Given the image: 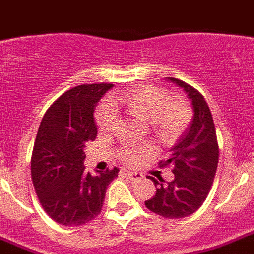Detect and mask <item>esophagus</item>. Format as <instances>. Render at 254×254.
<instances>
[{
    "instance_id": "esophagus-1",
    "label": "esophagus",
    "mask_w": 254,
    "mask_h": 254,
    "mask_svg": "<svg viewBox=\"0 0 254 254\" xmlns=\"http://www.w3.org/2000/svg\"><path fill=\"white\" fill-rule=\"evenodd\" d=\"M126 177H128L129 180H141L142 175L137 172H131V171H125Z\"/></svg>"
}]
</instances>
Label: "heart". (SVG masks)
<instances>
[{"label": "heart", "instance_id": "heart-1", "mask_svg": "<svg viewBox=\"0 0 254 254\" xmlns=\"http://www.w3.org/2000/svg\"><path fill=\"white\" fill-rule=\"evenodd\" d=\"M119 106L136 118L149 121L157 135L168 141L183 135L192 119L191 106L184 97L168 96L157 86H142L113 96L110 103H104L95 117L97 128L104 132L113 128L117 119L114 108ZM150 151V146H128L119 153V158L127 164H136Z\"/></svg>", "mask_w": 254, "mask_h": 254}]
</instances>
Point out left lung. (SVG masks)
<instances>
[{
	"instance_id": "left-lung-1",
	"label": "left lung",
	"mask_w": 254,
	"mask_h": 254,
	"mask_svg": "<svg viewBox=\"0 0 254 254\" xmlns=\"http://www.w3.org/2000/svg\"><path fill=\"white\" fill-rule=\"evenodd\" d=\"M191 99L194 118L167 160L159 167L172 166L175 180L163 184L150 177L157 192L145 201L149 211L164 218H184L196 212L207 199L218 164V142L213 118L204 96L191 84L170 77ZM160 181V180H159Z\"/></svg>"
}]
</instances>
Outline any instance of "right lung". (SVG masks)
Masks as SVG:
<instances>
[{
	"label": "right lung",
	"instance_id": "obj_1",
	"mask_svg": "<svg viewBox=\"0 0 254 254\" xmlns=\"http://www.w3.org/2000/svg\"><path fill=\"white\" fill-rule=\"evenodd\" d=\"M112 83L79 84L53 103L37 132L30 175L43 211L64 226H79L101 212L109 184L119 170L86 172L84 148L95 141L94 109Z\"/></svg>",
	"mask_w": 254,
	"mask_h": 254
}]
</instances>
